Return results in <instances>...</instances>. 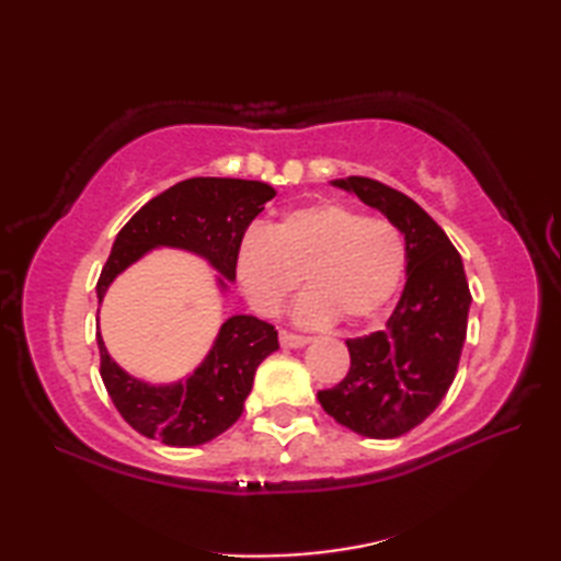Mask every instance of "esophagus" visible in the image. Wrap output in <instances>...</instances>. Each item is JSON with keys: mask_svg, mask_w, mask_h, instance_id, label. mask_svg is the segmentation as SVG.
<instances>
[{"mask_svg": "<svg viewBox=\"0 0 561 561\" xmlns=\"http://www.w3.org/2000/svg\"><path fill=\"white\" fill-rule=\"evenodd\" d=\"M308 342H311V337L296 335V332H289V330H279V344H282V347L296 350V347H304V344H308Z\"/></svg>", "mask_w": 561, "mask_h": 561, "instance_id": "34e87169", "label": "esophagus"}]
</instances>
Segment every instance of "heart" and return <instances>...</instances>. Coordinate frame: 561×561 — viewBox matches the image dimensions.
<instances>
[{
	"label": "heart",
	"instance_id": "obj_1",
	"mask_svg": "<svg viewBox=\"0 0 561 561\" xmlns=\"http://www.w3.org/2000/svg\"><path fill=\"white\" fill-rule=\"evenodd\" d=\"M241 287L262 316L279 313L299 289L294 308L304 325L342 318L371 323L400 291L408 272V243L396 221L371 217L335 199L296 207L267 231H248L236 253Z\"/></svg>",
	"mask_w": 561,
	"mask_h": 561
}]
</instances>
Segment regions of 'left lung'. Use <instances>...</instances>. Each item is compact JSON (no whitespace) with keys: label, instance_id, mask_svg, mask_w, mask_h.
Returning a JSON list of instances; mask_svg holds the SVG:
<instances>
[{"label":"left lung","instance_id":"8db88e82","mask_svg":"<svg viewBox=\"0 0 561 561\" xmlns=\"http://www.w3.org/2000/svg\"><path fill=\"white\" fill-rule=\"evenodd\" d=\"M400 226L408 282L383 330L347 340L350 371L318 390L335 422L368 438H396L432 414L456 378L468 335L470 287L446 231L416 205L374 178L332 181Z\"/></svg>","mask_w":561,"mask_h":561}]
</instances>
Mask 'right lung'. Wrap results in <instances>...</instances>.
I'll list each match as a JSON object with an SVG mask.
<instances>
[{
    "mask_svg": "<svg viewBox=\"0 0 561 561\" xmlns=\"http://www.w3.org/2000/svg\"><path fill=\"white\" fill-rule=\"evenodd\" d=\"M274 195V187L260 181L190 178L149 199L115 238L96 284L99 304L117 274L159 245L209 260L226 287V279H236V253L245 229ZM96 340L101 378L117 412L135 432L165 446H199L224 434L243 414L257 366L279 350L274 325L255 316H231L193 376L149 386L111 359L101 332Z\"/></svg>",
    "mask_w": 561,
    "mask_h": 561,
    "instance_id": "1",
    "label": "right lung"
}]
</instances>
